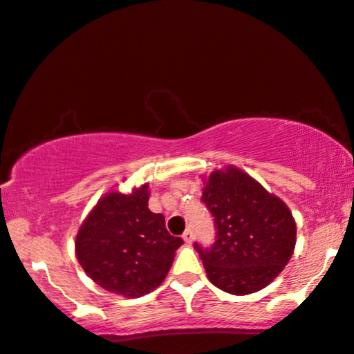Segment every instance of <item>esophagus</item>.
I'll use <instances>...</instances> for the list:
<instances>
[{"mask_svg": "<svg viewBox=\"0 0 354 354\" xmlns=\"http://www.w3.org/2000/svg\"><path fill=\"white\" fill-rule=\"evenodd\" d=\"M183 239H185V241H186L187 244H191L192 241H194V233H192L191 228H187L186 232L183 233Z\"/></svg>", "mask_w": 354, "mask_h": 354, "instance_id": "34e87169", "label": "esophagus"}]
</instances>
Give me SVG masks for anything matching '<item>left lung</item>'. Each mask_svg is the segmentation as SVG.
Returning a JSON list of instances; mask_svg holds the SVG:
<instances>
[{
	"mask_svg": "<svg viewBox=\"0 0 354 354\" xmlns=\"http://www.w3.org/2000/svg\"><path fill=\"white\" fill-rule=\"evenodd\" d=\"M201 201L216 230L210 248L194 243L209 280L232 295L266 288L288 263L296 244L288 207L234 167L212 173Z\"/></svg>",
	"mask_w": 354,
	"mask_h": 354,
	"instance_id": "1",
	"label": "left lung"
}]
</instances>
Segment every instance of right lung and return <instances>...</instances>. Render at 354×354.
Wrapping results in <instances>:
<instances>
[{
    "instance_id": "obj_1",
    "label": "right lung",
    "mask_w": 354,
    "mask_h": 354,
    "mask_svg": "<svg viewBox=\"0 0 354 354\" xmlns=\"http://www.w3.org/2000/svg\"><path fill=\"white\" fill-rule=\"evenodd\" d=\"M181 244L168 233L165 216L150 212L144 185L133 194L110 192L98 201L79 230L75 254L102 288L139 298L165 280Z\"/></svg>"
}]
</instances>
